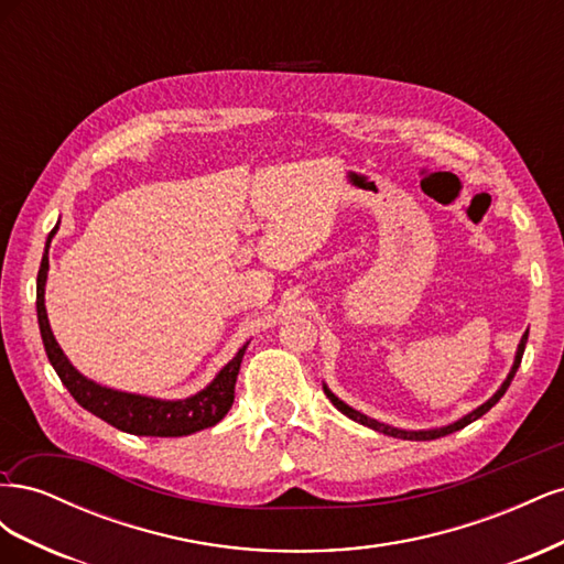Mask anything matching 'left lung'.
<instances>
[{
    "label": "left lung",
    "instance_id": "left-lung-1",
    "mask_svg": "<svg viewBox=\"0 0 564 564\" xmlns=\"http://www.w3.org/2000/svg\"><path fill=\"white\" fill-rule=\"evenodd\" d=\"M527 336H529V332H524V334H522V340H520L518 352H516V362H513V367H510V373L506 377V381L501 383V388H499L497 392H494V395H491L485 404H480L477 409H473L470 414H466L464 419H458V421H454V423H449V425H442V429H433V431H400V429H392V425H386V423H381V421H377V419H369V416H365V414L357 412V409L348 406L346 402H340L327 386H324V392H327V398L332 400V404L338 409L340 414H346L348 419H352V421H357V423L367 425V429H371V431H379V433H383V435L400 437V440H419V442H421V440H437V437H445V435H449V433H454V431L466 429L468 423H473V421H477L480 416H485V414L489 412V409L503 398V392L508 390L510 381H513L516 371H518V367H520V362H522V352H524V346H527Z\"/></svg>",
    "mask_w": 564,
    "mask_h": 564
}]
</instances>
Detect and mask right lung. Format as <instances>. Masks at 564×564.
Segmentation results:
<instances>
[{"label": "right lung", "instance_id": "obj_1", "mask_svg": "<svg viewBox=\"0 0 564 564\" xmlns=\"http://www.w3.org/2000/svg\"><path fill=\"white\" fill-rule=\"evenodd\" d=\"M58 228V226H56ZM56 228L51 230V237L56 235ZM48 242L42 256V265L37 272V319L44 340V350L48 355L51 367L56 369L63 386L70 390V395L94 416L104 419L115 429L131 433V435H148V437H183L204 429H212L224 419L235 400V381L240 373L242 357L249 344H245L232 360L216 373V379L199 390L197 395L185 400H155L145 395H133V392L112 390L98 386L91 379L70 365L65 352L61 350L54 332L48 327V317L44 308V286L48 275Z\"/></svg>", "mask_w": 564, "mask_h": 564}]
</instances>
